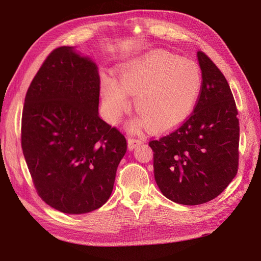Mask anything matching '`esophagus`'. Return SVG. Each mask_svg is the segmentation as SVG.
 <instances>
[{
    "instance_id": "34e87169",
    "label": "esophagus",
    "mask_w": 261,
    "mask_h": 261,
    "mask_svg": "<svg viewBox=\"0 0 261 261\" xmlns=\"http://www.w3.org/2000/svg\"><path fill=\"white\" fill-rule=\"evenodd\" d=\"M142 141H139V140H135V139H129L128 140V146H129V149L130 150H133L135 149L138 146L142 145Z\"/></svg>"
}]
</instances>
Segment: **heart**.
Here are the masks:
<instances>
[{
    "mask_svg": "<svg viewBox=\"0 0 261 261\" xmlns=\"http://www.w3.org/2000/svg\"><path fill=\"white\" fill-rule=\"evenodd\" d=\"M114 80L102 82V106L108 119L118 120L128 106V94L134 106L153 131L177 127L190 115L200 95L202 78L190 60L165 51H155L123 65Z\"/></svg>",
    "mask_w": 261,
    "mask_h": 261,
    "instance_id": "obj_1",
    "label": "heart"
}]
</instances>
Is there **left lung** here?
I'll use <instances>...</instances> for the list:
<instances>
[{
    "label": "left lung",
    "instance_id": "1",
    "mask_svg": "<svg viewBox=\"0 0 261 261\" xmlns=\"http://www.w3.org/2000/svg\"><path fill=\"white\" fill-rule=\"evenodd\" d=\"M197 56L202 88L194 113L170 134L149 143L161 193L183 205L215 199L238 169L239 120L234 97L216 64L202 51Z\"/></svg>",
    "mask_w": 261,
    "mask_h": 261
}]
</instances>
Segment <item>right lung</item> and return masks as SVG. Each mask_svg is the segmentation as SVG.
Listing matches in <instances>:
<instances>
[{
    "mask_svg": "<svg viewBox=\"0 0 261 261\" xmlns=\"http://www.w3.org/2000/svg\"><path fill=\"white\" fill-rule=\"evenodd\" d=\"M98 67L73 46L53 50L33 79L22 115V150L46 204L80 215L112 194L127 141L99 117Z\"/></svg>",
    "mask_w": 261,
    "mask_h": 261,
    "instance_id": "obj_1",
    "label": "right lung"
}]
</instances>
